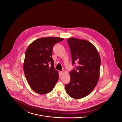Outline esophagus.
I'll list each match as a JSON object with an SVG mask.
<instances>
[{
    "label": "esophagus",
    "mask_w": 122,
    "mask_h": 122,
    "mask_svg": "<svg viewBox=\"0 0 122 122\" xmlns=\"http://www.w3.org/2000/svg\"><path fill=\"white\" fill-rule=\"evenodd\" d=\"M64 72H65V71H64V70H62V71H60V73H61V75H62Z\"/></svg>",
    "instance_id": "34e87169"
}]
</instances>
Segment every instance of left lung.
Returning <instances> with one entry per match:
<instances>
[{
    "label": "left lung",
    "instance_id": "left-lung-1",
    "mask_svg": "<svg viewBox=\"0 0 122 122\" xmlns=\"http://www.w3.org/2000/svg\"><path fill=\"white\" fill-rule=\"evenodd\" d=\"M67 43L72 64H78L71 71L70 82L65 88L71 97L81 99L90 93L98 82L101 59L96 47L86 40L72 37Z\"/></svg>",
    "mask_w": 122,
    "mask_h": 122
}]
</instances>
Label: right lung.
<instances>
[{
    "mask_svg": "<svg viewBox=\"0 0 122 122\" xmlns=\"http://www.w3.org/2000/svg\"><path fill=\"white\" fill-rule=\"evenodd\" d=\"M64 39L47 37L37 39L26 50L23 70L30 86L40 94L53 90L59 78L52 57L53 47Z\"/></svg>",
    "mask_w": 122,
    "mask_h": 122,
    "instance_id": "1",
    "label": "right lung"
}]
</instances>
